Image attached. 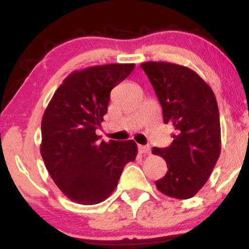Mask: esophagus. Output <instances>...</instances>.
Returning <instances> with one entry per match:
<instances>
[{"mask_svg": "<svg viewBox=\"0 0 249 249\" xmlns=\"http://www.w3.org/2000/svg\"><path fill=\"white\" fill-rule=\"evenodd\" d=\"M138 151H139V153H141V154H148V153H150L151 148H150V146H144V145H139Z\"/></svg>", "mask_w": 249, "mask_h": 249, "instance_id": "obj_1", "label": "esophagus"}]
</instances>
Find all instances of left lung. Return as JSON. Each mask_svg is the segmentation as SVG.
<instances>
[{"instance_id":"obj_1","label":"left lung","mask_w":249,"mask_h":249,"mask_svg":"<svg viewBox=\"0 0 249 249\" xmlns=\"http://www.w3.org/2000/svg\"><path fill=\"white\" fill-rule=\"evenodd\" d=\"M162 108L164 123L176 133L168 147H153L167 164L165 177L156 186L165 196L190 199L206 184L221 150L216 98L212 89L193 70L167 62L141 65Z\"/></svg>"}]
</instances>
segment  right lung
I'll return each mask as SVG.
<instances>
[{
  "label": "right lung",
  "instance_id": "add662e5",
  "mask_svg": "<svg viewBox=\"0 0 249 249\" xmlns=\"http://www.w3.org/2000/svg\"><path fill=\"white\" fill-rule=\"evenodd\" d=\"M134 64L73 71L57 89L42 118L41 154L55 184L72 201L95 205L115 191L124 166L137 156L133 141L105 142L96 130L110 92Z\"/></svg>",
  "mask_w": 249,
  "mask_h": 249
}]
</instances>
